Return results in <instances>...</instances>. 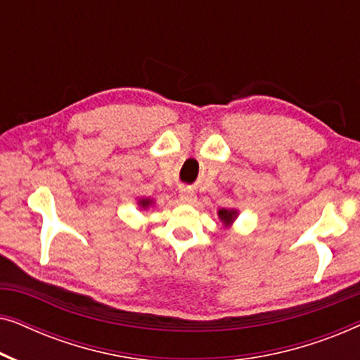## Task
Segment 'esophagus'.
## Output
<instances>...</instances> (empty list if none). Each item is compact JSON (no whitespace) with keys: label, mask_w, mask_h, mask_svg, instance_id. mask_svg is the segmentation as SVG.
<instances>
[{"label":"esophagus","mask_w":360,"mask_h":360,"mask_svg":"<svg viewBox=\"0 0 360 360\" xmlns=\"http://www.w3.org/2000/svg\"><path fill=\"white\" fill-rule=\"evenodd\" d=\"M180 201H181V203H186V205H193L196 201V196H195L193 191L184 190V191H180Z\"/></svg>","instance_id":"esophagus-1"}]
</instances>
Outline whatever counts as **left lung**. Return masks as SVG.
Instances as JSON below:
<instances>
[{"label": "left lung", "instance_id": "left-lung-1", "mask_svg": "<svg viewBox=\"0 0 360 360\" xmlns=\"http://www.w3.org/2000/svg\"><path fill=\"white\" fill-rule=\"evenodd\" d=\"M218 216H219V219L223 221V224L226 226V228H228V226L233 224L234 219L238 218V211H236V210H226V208H223V210L218 211Z\"/></svg>", "mask_w": 360, "mask_h": 360}]
</instances>
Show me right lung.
Segmentation results:
<instances>
[{
    "label": "right lung",
    "instance_id": "1",
    "mask_svg": "<svg viewBox=\"0 0 360 360\" xmlns=\"http://www.w3.org/2000/svg\"><path fill=\"white\" fill-rule=\"evenodd\" d=\"M137 203H139V206L141 208H149V206L152 205V200L150 198H141L139 201H137Z\"/></svg>",
    "mask_w": 360,
    "mask_h": 360
}]
</instances>
